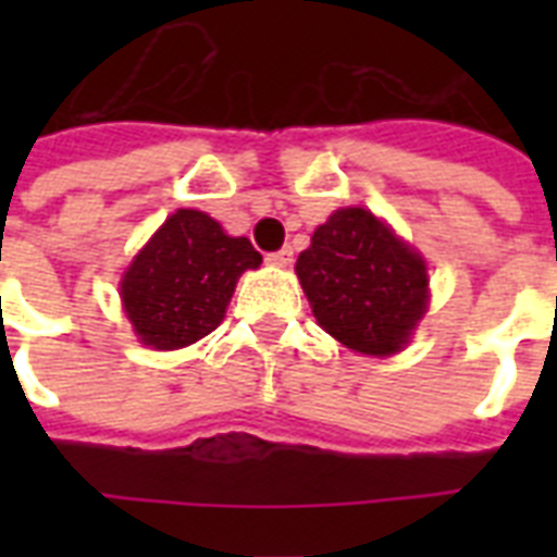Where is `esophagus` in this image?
<instances>
[{
    "label": "esophagus",
    "mask_w": 557,
    "mask_h": 557,
    "mask_svg": "<svg viewBox=\"0 0 557 557\" xmlns=\"http://www.w3.org/2000/svg\"><path fill=\"white\" fill-rule=\"evenodd\" d=\"M265 260H269L271 265H277V269H286V265H292V260H295V251H292V248H280V251L269 253Z\"/></svg>",
    "instance_id": "obj_1"
}]
</instances>
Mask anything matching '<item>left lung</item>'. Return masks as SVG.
Returning <instances> with one entry per match:
<instances>
[{
    "mask_svg": "<svg viewBox=\"0 0 557 557\" xmlns=\"http://www.w3.org/2000/svg\"><path fill=\"white\" fill-rule=\"evenodd\" d=\"M295 271L318 323L361 356L401 352L428 312L424 257L364 208L318 225Z\"/></svg>",
    "mask_w": 557,
    "mask_h": 557,
    "instance_id": "8db88e82",
    "label": "left lung"
}]
</instances>
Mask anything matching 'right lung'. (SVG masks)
I'll return each instance as SVG.
<instances>
[{
    "label": "right lung",
    "instance_id": "1",
    "mask_svg": "<svg viewBox=\"0 0 557 557\" xmlns=\"http://www.w3.org/2000/svg\"><path fill=\"white\" fill-rule=\"evenodd\" d=\"M260 262L245 236H227L208 213L182 208L124 271V312L144 347H190L222 323L236 280Z\"/></svg>",
    "mask_w": 557,
    "mask_h": 557
}]
</instances>
